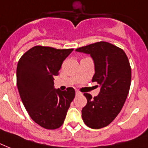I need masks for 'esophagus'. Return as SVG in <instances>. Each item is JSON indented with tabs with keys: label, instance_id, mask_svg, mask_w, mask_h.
I'll use <instances>...</instances> for the list:
<instances>
[{
	"label": "esophagus",
	"instance_id": "obj_1",
	"mask_svg": "<svg viewBox=\"0 0 148 148\" xmlns=\"http://www.w3.org/2000/svg\"><path fill=\"white\" fill-rule=\"evenodd\" d=\"M79 94H81V92H79V91H75V95H76V96H78V95Z\"/></svg>",
	"mask_w": 148,
	"mask_h": 148
}]
</instances>
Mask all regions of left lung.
<instances>
[{"label": "left lung", "instance_id": "1", "mask_svg": "<svg viewBox=\"0 0 148 148\" xmlns=\"http://www.w3.org/2000/svg\"><path fill=\"white\" fill-rule=\"evenodd\" d=\"M75 51L90 55L95 66L92 82L100 86V92L94 98L84 93L87 103L82 110V120L89 127L103 128L116 117L127 97L131 82L130 62L123 50L109 42H97Z\"/></svg>", "mask_w": 148, "mask_h": 148}]
</instances>
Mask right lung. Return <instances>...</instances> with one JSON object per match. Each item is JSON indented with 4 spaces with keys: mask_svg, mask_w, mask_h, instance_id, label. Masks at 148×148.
Segmentation results:
<instances>
[{
    "mask_svg": "<svg viewBox=\"0 0 148 148\" xmlns=\"http://www.w3.org/2000/svg\"><path fill=\"white\" fill-rule=\"evenodd\" d=\"M73 51L37 45L18 61L17 86L21 101L31 118L45 129L54 130L63 124L75 97L72 87L65 91L54 87V77Z\"/></svg>",
    "mask_w": 148,
    "mask_h": 148,
    "instance_id": "add662e5",
    "label": "right lung"
}]
</instances>
